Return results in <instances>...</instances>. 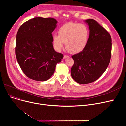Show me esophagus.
Here are the masks:
<instances>
[{"label": "esophagus", "mask_w": 126, "mask_h": 126, "mask_svg": "<svg viewBox=\"0 0 126 126\" xmlns=\"http://www.w3.org/2000/svg\"><path fill=\"white\" fill-rule=\"evenodd\" d=\"M68 57H69V56L68 55H64V57H63V58H64V59H66V58H68Z\"/></svg>", "instance_id": "34e87169"}]
</instances>
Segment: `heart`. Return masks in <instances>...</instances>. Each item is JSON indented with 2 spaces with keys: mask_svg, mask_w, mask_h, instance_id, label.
<instances>
[{
  "mask_svg": "<svg viewBox=\"0 0 126 126\" xmlns=\"http://www.w3.org/2000/svg\"><path fill=\"white\" fill-rule=\"evenodd\" d=\"M89 36V29L86 25L68 22L60 27L58 35L56 33L53 35V43L57 51L62 50L65 43L68 51L71 54H77L86 47Z\"/></svg>",
  "mask_w": 126,
  "mask_h": 126,
  "instance_id": "b5f03b06",
  "label": "heart"
}]
</instances>
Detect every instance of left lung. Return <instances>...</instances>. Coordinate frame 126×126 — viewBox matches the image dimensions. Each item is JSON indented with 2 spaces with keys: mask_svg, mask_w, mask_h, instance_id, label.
Returning a JSON list of instances; mask_svg holds the SVG:
<instances>
[{
  "mask_svg": "<svg viewBox=\"0 0 126 126\" xmlns=\"http://www.w3.org/2000/svg\"><path fill=\"white\" fill-rule=\"evenodd\" d=\"M89 26V37L85 48L72 56L74 63L71 75L80 84L93 82L108 67L111 56V37L107 30L94 19L85 21Z\"/></svg>",
  "mask_w": 126,
  "mask_h": 126,
  "instance_id": "1",
  "label": "left lung"
}]
</instances>
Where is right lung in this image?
<instances>
[{
  "mask_svg": "<svg viewBox=\"0 0 126 126\" xmlns=\"http://www.w3.org/2000/svg\"><path fill=\"white\" fill-rule=\"evenodd\" d=\"M57 23L52 18L36 17L25 22L18 30L15 47L17 62L24 73L34 80H47L63 57L53 47L52 32Z\"/></svg>",
  "mask_w": 126,
  "mask_h": 126,
  "instance_id": "obj_1",
  "label": "right lung"
}]
</instances>
